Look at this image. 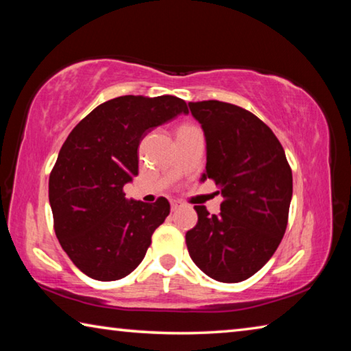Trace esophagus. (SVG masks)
<instances>
[{
	"label": "esophagus",
	"instance_id": "1",
	"mask_svg": "<svg viewBox=\"0 0 351 351\" xmlns=\"http://www.w3.org/2000/svg\"><path fill=\"white\" fill-rule=\"evenodd\" d=\"M182 204L180 203V201H171V210H178V209H180V207H181Z\"/></svg>",
	"mask_w": 351,
	"mask_h": 351
}]
</instances>
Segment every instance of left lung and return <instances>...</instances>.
I'll list each match as a JSON object with an SVG mask.
<instances>
[{"instance_id": "1", "label": "left lung", "mask_w": 351, "mask_h": 351, "mask_svg": "<svg viewBox=\"0 0 351 351\" xmlns=\"http://www.w3.org/2000/svg\"><path fill=\"white\" fill-rule=\"evenodd\" d=\"M206 138L207 162L201 181H215L221 212L195 206L198 223L186 234L198 268L224 283L243 282L266 265L280 245L293 197V173L272 130L240 106L189 102Z\"/></svg>"}]
</instances>
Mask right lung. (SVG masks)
<instances>
[{
    "instance_id": "add662e5",
    "label": "right lung",
    "mask_w": 351,
    "mask_h": 351,
    "mask_svg": "<svg viewBox=\"0 0 351 351\" xmlns=\"http://www.w3.org/2000/svg\"><path fill=\"white\" fill-rule=\"evenodd\" d=\"M181 112L187 104L175 96H121L94 108L64 141L49 176V203L57 239L83 274L119 280L144 260L170 203L127 199L123 186L138 175L144 136Z\"/></svg>"
}]
</instances>
